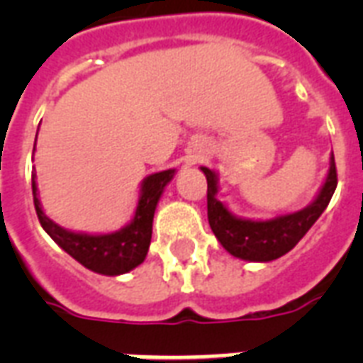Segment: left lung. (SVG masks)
Masks as SVG:
<instances>
[{
    "label": "left lung",
    "instance_id": "8db88e82",
    "mask_svg": "<svg viewBox=\"0 0 363 363\" xmlns=\"http://www.w3.org/2000/svg\"><path fill=\"white\" fill-rule=\"evenodd\" d=\"M199 169L203 171L207 179V216L215 238L235 258L245 262H259V264L273 262L290 252L305 233L309 232L311 226L318 220V216L326 211L337 188V171L332 154L326 179L315 199L307 207L265 220H254V218L238 216L224 201L218 199L220 184H218V173L215 169H209L205 165H201Z\"/></svg>",
    "mask_w": 363,
    "mask_h": 363
}]
</instances>
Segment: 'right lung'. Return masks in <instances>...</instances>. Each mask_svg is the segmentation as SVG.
<instances>
[{"instance_id": "1", "label": "right lung", "mask_w": 363, "mask_h": 363, "mask_svg": "<svg viewBox=\"0 0 363 363\" xmlns=\"http://www.w3.org/2000/svg\"><path fill=\"white\" fill-rule=\"evenodd\" d=\"M37 141V139H35ZM35 152V145H33ZM175 177V169H165L152 173L143 179L139 186L137 207L124 228L111 233H84L71 232L48 218L43 211L39 190H37L35 171L31 173V190H33V203L43 230L52 238V241L62 250L75 258L86 269L99 275L118 277L128 271L135 269L147 258L150 239H152V220L158 201L164 194L165 186Z\"/></svg>"}]
</instances>
